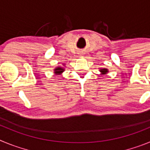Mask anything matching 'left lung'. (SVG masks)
I'll use <instances>...</instances> for the list:
<instances>
[{"label": "left lung", "instance_id": "1", "mask_svg": "<svg viewBox=\"0 0 150 150\" xmlns=\"http://www.w3.org/2000/svg\"><path fill=\"white\" fill-rule=\"evenodd\" d=\"M99 71L100 72V75H106L107 73L109 72L107 68H99Z\"/></svg>", "mask_w": 150, "mask_h": 150}]
</instances>
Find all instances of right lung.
Returning <instances> with one entry per match:
<instances>
[{
	"label": "right lung",
	"mask_w": 150,
	"mask_h": 150,
	"mask_svg": "<svg viewBox=\"0 0 150 150\" xmlns=\"http://www.w3.org/2000/svg\"><path fill=\"white\" fill-rule=\"evenodd\" d=\"M63 65H64V64H63ZM64 71H65V70H64V67L59 66V67H55V68L54 69L53 71L54 74H55V75H61Z\"/></svg>",
	"instance_id": "obj_1"
}]
</instances>
